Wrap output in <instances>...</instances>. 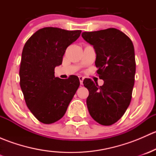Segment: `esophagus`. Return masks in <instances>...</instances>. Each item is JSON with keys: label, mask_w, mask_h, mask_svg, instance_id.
I'll list each match as a JSON object with an SVG mask.
<instances>
[{"label": "esophagus", "mask_w": 156, "mask_h": 156, "mask_svg": "<svg viewBox=\"0 0 156 156\" xmlns=\"http://www.w3.org/2000/svg\"><path fill=\"white\" fill-rule=\"evenodd\" d=\"M79 78V81H80V84H83V81H84V78L83 76H79L78 77Z\"/></svg>", "instance_id": "obj_1"}]
</instances>
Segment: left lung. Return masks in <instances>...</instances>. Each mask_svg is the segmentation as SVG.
I'll use <instances>...</instances> for the list:
<instances>
[{
    "label": "left lung",
    "instance_id": "8db88e82",
    "mask_svg": "<svg viewBox=\"0 0 156 156\" xmlns=\"http://www.w3.org/2000/svg\"><path fill=\"white\" fill-rule=\"evenodd\" d=\"M81 36L94 46L97 73L104 81L99 86L90 78L84 80L89 91L88 111L99 124L112 125L123 116L131 100L136 72L133 43L125 33L114 28L84 31Z\"/></svg>",
    "mask_w": 156,
    "mask_h": 156
}]
</instances>
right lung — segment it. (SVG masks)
<instances>
[{
    "label": "right lung",
    "instance_id": "add662e5",
    "mask_svg": "<svg viewBox=\"0 0 156 156\" xmlns=\"http://www.w3.org/2000/svg\"><path fill=\"white\" fill-rule=\"evenodd\" d=\"M81 30L59 28L39 29L25 44L20 69V87L28 108L44 124L63 117L80 85L78 77H55L54 69L61 65L66 50L81 34Z\"/></svg>",
    "mask_w": 156,
    "mask_h": 156
}]
</instances>
